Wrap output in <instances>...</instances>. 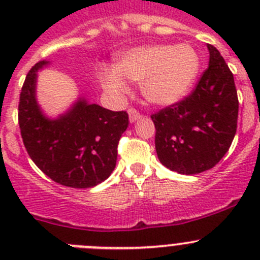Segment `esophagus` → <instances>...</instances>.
I'll use <instances>...</instances> for the list:
<instances>
[{
	"label": "esophagus",
	"instance_id": "34e87169",
	"mask_svg": "<svg viewBox=\"0 0 260 260\" xmlns=\"http://www.w3.org/2000/svg\"><path fill=\"white\" fill-rule=\"evenodd\" d=\"M127 113H128V119H130V122H135V121H138V119L142 117V114L139 113L135 108H128Z\"/></svg>",
	"mask_w": 260,
	"mask_h": 260
}]
</instances>
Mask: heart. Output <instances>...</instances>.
I'll list each match as a JSON object with an SVG mask.
<instances>
[{"label":"heart","mask_w":260,"mask_h":260,"mask_svg":"<svg viewBox=\"0 0 260 260\" xmlns=\"http://www.w3.org/2000/svg\"><path fill=\"white\" fill-rule=\"evenodd\" d=\"M199 58L190 45L153 44L134 48L119 58L117 68H105L102 84L114 95L127 91L126 79L141 82L148 102L168 105L180 100L198 74Z\"/></svg>","instance_id":"obj_1"}]
</instances>
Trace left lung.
<instances>
[{
	"label": "left lung",
	"mask_w": 260,
	"mask_h": 260,
	"mask_svg": "<svg viewBox=\"0 0 260 260\" xmlns=\"http://www.w3.org/2000/svg\"><path fill=\"white\" fill-rule=\"evenodd\" d=\"M207 47L210 65L191 93L151 116L158 160L181 174H198L215 167L237 132L233 74L219 50Z\"/></svg>",
	"instance_id": "8db88e82"
}]
</instances>
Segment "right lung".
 Returning a JSON list of instances; mask_svg holds the SVG:
<instances>
[{
  "label": "right lung",
  "instance_id": "obj_1",
  "mask_svg": "<svg viewBox=\"0 0 260 260\" xmlns=\"http://www.w3.org/2000/svg\"><path fill=\"white\" fill-rule=\"evenodd\" d=\"M47 63L32 66L20 91L18 122L23 144L36 167L54 182L93 187L116 168L117 147L128 116L79 100L59 118H47L35 98L36 71Z\"/></svg>",
  "mask_w": 260,
  "mask_h": 260
}]
</instances>
